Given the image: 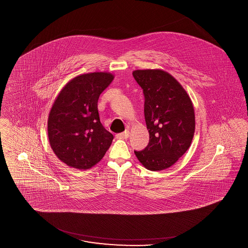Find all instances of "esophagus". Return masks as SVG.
I'll return each mask as SVG.
<instances>
[{"instance_id":"1","label":"esophagus","mask_w":248,"mask_h":248,"mask_svg":"<svg viewBox=\"0 0 248 248\" xmlns=\"http://www.w3.org/2000/svg\"><path fill=\"white\" fill-rule=\"evenodd\" d=\"M128 131H124V132H123V133H120V134L116 135V138L118 139H128Z\"/></svg>"}]
</instances>
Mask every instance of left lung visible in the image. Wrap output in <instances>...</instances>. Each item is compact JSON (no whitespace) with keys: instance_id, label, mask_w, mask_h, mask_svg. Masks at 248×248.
Wrapping results in <instances>:
<instances>
[{"instance_id":"8db88e82","label":"left lung","mask_w":248,"mask_h":248,"mask_svg":"<svg viewBox=\"0 0 248 248\" xmlns=\"http://www.w3.org/2000/svg\"><path fill=\"white\" fill-rule=\"evenodd\" d=\"M133 77L143 89L149 145L135 154L145 168L162 170L189 149L195 133V110L177 80L159 69L136 70Z\"/></svg>"}]
</instances>
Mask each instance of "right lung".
Masks as SVG:
<instances>
[{
  "label": "right lung",
  "instance_id": "add662e5",
  "mask_svg": "<svg viewBox=\"0 0 248 248\" xmlns=\"http://www.w3.org/2000/svg\"><path fill=\"white\" fill-rule=\"evenodd\" d=\"M113 76L95 72L69 81L55 99L48 120V137L55 155L79 170L93 167L103 158L113 136L99 121L98 100Z\"/></svg>",
  "mask_w": 248,
  "mask_h": 248
}]
</instances>
